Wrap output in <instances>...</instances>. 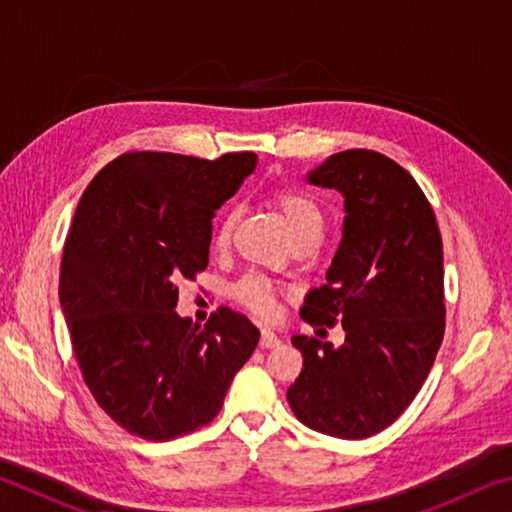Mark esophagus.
Returning a JSON list of instances; mask_svg holds the SVG:
<instances>
[{
	"instance_id": "esophagus-1",
	"label": "esophagus",
	"mask_w": 512,
	"mask_h": 512,
	"mask_svg": "<svg viewBox=\"0 0 512 512\" xmlns=\"http://www.w3.org/2000/svg\"><path fill=\"white\" fill-rule=\"evenodd\" d=\"M277 345H280V339H277V334L273 332L271 327H264L262 329V336H259V348L271 350V348H277Z\"/></svg>"
}]
</instances>
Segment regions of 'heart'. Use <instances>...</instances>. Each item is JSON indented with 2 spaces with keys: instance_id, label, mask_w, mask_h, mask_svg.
Segmentation results:
<instances>
[{
  "instance_id": "1",
  "label": "heart",
  "mask_w": 512,
  "mask_h": 512,
  "mask_svg": "<svg viewBox=\"0 0 512 512\" xmlns=\"http://www.w3.org/2000/svg\"><path fill=\"white\" fill-rule=\"evenodd\" d=\"M268 201H271L275 210L282 214V219L287 221V228L293 239L300 241L307 237H320L325 216H323V207L318 205L314 196L302 192L298 187L282 185V187L271 189ZM235 225H237V210H228L221 216L219 225H216V235H214L216 248L225 250L230 246ZM230 293L241 307L253 311L255 316L268 318L275 314L277 300L282 296V287L277 282H273L268 275L250 271L241 275L239 280L232 284Z\"/></svg>"
}]
</instances>
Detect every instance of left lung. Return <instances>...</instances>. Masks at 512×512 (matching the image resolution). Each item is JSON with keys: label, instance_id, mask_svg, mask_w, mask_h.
Masks as SVG:
<instances>
[{"label": "left lung", "instance_id": "left-lung-1", "mask_svg": "<svg viewBox=\"0 0 512 512\" xmlns=\"http://www.w3.org/2000/svg\"><path fill=\"white\" fill-rule=\"evenodd\" d=\"M309 183L339 189L345 219L327 284L307 293L300 316L314 327L343 325L345 343L293 336L305 363L287 400L309 429L361 440L400 418L436 361L443 239L420 185L377 151L329 155Z\"/></svg>", "mask_w": 512, "mask_h": 512}]
</instances>
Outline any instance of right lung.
Wrapping results in <instances>:
<instances>
[{"instance_id":"right-lung-1","label":"right lung","mask_w":512,"mask_h":512,"mask_svg":"<svg viewBox=\"0 0 512 512\" xmlns=\"http://www.w3.org/2000/svg\"><path fill=\"white\" fill-rule=\"evenodd\" d=\"M257 155L128 151L85 189L60 262V307L85 386L121 429L164 443L210 424L259 329L219 307L180 318L178 284L205 271L212 219Z\"/></svg>"}]
</instances>
